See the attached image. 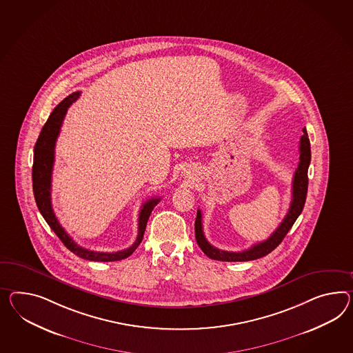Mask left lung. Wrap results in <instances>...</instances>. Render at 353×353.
<instances>
[{
    "label": "left lung",
    "mask_w": 353,
    "mask_h": 353,
    "mask_svg": "<svg viewBox=\"0 0 353 353\" xmlns=\"http://www.w3.org/2000/svg\"><path fill=\"white\" fill-rule=\"evenodd\" d=\"M302 130H303V136L301 137V141H299V168L296 169L294 176H293V184H292V201H290L288 214L283 219L281 225L275 229V232L266 241L253 244L251 248L241 252H229V251L219 250L216 247L208 243L206 236L203 234L202 214H201V210H199L196 223H194V234H196V241L199 243V248L208 257L217 261H251L269 254L272 250H275L281 243V241L290 232V228L293 226L297 217L301 215L306 202V196H307V172L310 161H311V147H310V139H308L306 128H303Z\"/></svg>",
    "instance_id": "left-lung-1"
}]
</instances>
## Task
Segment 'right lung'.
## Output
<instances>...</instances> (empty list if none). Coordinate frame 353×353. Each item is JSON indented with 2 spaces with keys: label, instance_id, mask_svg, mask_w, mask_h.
<instances>
[{
  "label": "right lung",
  "instance_id": "1",
  "mask_svg": "<svg viewBox=\"0 0 353 353\" xmlns=\"http://www.w3.org/2000/svg\"><path fill=\"white\" fill-rule=\"evenodd\" d=\"M79 96H81V92H74L54 108L37 139L36 145H34V157H33V169H32L33 193H34L37 206L39 212L42 214V216L45 217L47 224L60 238V241L65 244V247L70 250L74 254L90 261L109 262L124 260L134 252L137 247L142 242L148 217L151 215L154 206L160 202V199L152 197L151 199H147L142 205V208L139 211V217H138V235H137L136 242L129 248L118 252H94L75 243L72 236L65 232L63 226L60 225L52 210L51 176H52L54 161V145L63 125L66 111L70 108L72 102L79 99Z\"/></svg>",
  "mask_w": 353,
  "mask_h": 353
}]
</instances>
